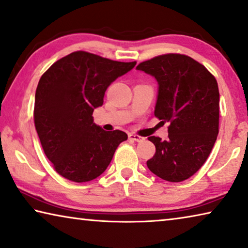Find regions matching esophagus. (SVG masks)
I'll return each instance as SVG.
<instances>
[{
    "label": "esophagus",
    "mask_w": 248,
    "mask_h": 248,
    "mask_svg": "<svg viewBox=\"0 0 248 248\" xmlns=\"http://www.w3.org/2000/svg\"><path fill=\"white\" fill-rule=\"evenodd\" d=\"M129 139L133 140V141H137V142H140V141L144 140V138H142V137H140L138 135H135V133H130V135H129Z\"/></svg>",
    "instance_id": "34e87169"
}]
</instances>
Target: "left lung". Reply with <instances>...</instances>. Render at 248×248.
<instances>
[{
	"instance_id": "8db88e82",
	"label": "left lung",
	"mask_w": 248,
	"mask_h": 248,
	"mask_svg": "<svg viewBox=\"0 0 248 248\" xmlns=\"http://www.w3.org/2000/svg\"><path fill=\"white\" fill-rule=\"evenodd\" d=\"M137 69L158 81L155 116L170 123L167 140L148 138L155 145L149 170L169 182L186 180L203 166L217 138V81L202 64L181 54L156 56Z\"/></svg>"
}]
</instances>
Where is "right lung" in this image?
I'll list each match as a JSON object with an SVG mask.
<instances>
[{"mask_svg":"<svg viewBox=\"0 0 248 248\" xmlns=\"http://www.w3.org/2000/svg\"><path fill=\"white\" fill-rule=\"evenodd\" d=\"M87 52H74L50 66L38 81L34 123L43 150L58 174L88 182L103 174L127 133L93 123L109 85L135 67Z\"/></svg>","mask_w":248,"mask_h":248,"instance_id":"right-lung-1","label":"right lung"}]
</instances>
